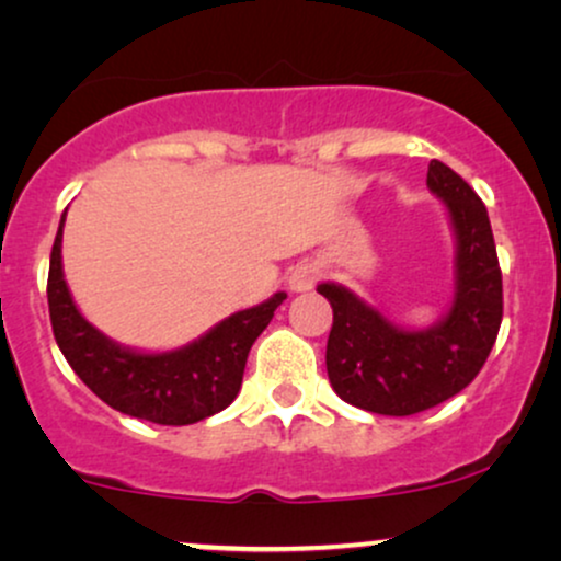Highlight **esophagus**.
I'll return each instance as SVG.
<instances>
[{
    "instance_id": "esophagus-1",
    "label": "esophagus",
    "mask_w": 561,
    "mask_h": 561,
    "mask_svg": "<svg viewBox=\"0 0 561 561\" xmlns=\"http://www.w3.org/2000/svg\"><path fill=\"white\" fill-rule=\"evenodd\" d=\"M318 267L301 262V265L291 267V273H288V286H291V291H309L314 286V280H318Z\"/></svg>"
}]
</instances>
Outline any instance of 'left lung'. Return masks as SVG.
<instances>
[{
    "label": "left lung",
    "mask_w": 561,
    "mask_h": 561,
    "mask_svg": "<svg viewBox=\"0 0 561 561\" xmlns=\"http://www.w3.org/2000/svg\"><path fill=\"white\" fill-rule=\"evenodd\" d=\"M427 188L444 202L457 241L454 299L431 328L407 331L341 283H320L333 328L325 365L333 391L359 410L407 417L457 397L489 359L502 325V267L489 209L462 175L427 164Z\"/></svg>",
    "instance_id": "1"
}]
</instances>
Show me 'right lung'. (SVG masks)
I'll return each mask as SVG.
<instances>
[{
  "mask_svg": "<svg viewBox=\"0 0 561 561\" xmlns=\"http://www.w3.org/2000/svg\"><path fill=\"white\" fill-rule=\"evenodd\" d=\"M62 226L65 215L51 247L46 299L59 352L78 378L112 410L157 425H191L226 410L241 391L249 348L286 294L233 312L173 352H136L96 331L72 301L62 273Z\"/></svg>",
  "mask_w": 561,
  "mask_h": 561,
  "instance_id": "add662e5",
  "label": "right lung"
}]
</instances>
